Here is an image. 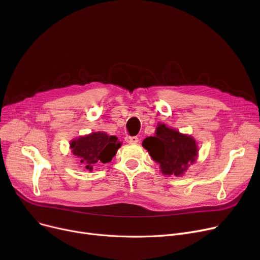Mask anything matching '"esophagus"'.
<instances>
[{
	"label": "esophagus",
	"instance_id": "esophagus-1",
	"mask_svg": "<svg viewBox=\"0 0 260 260\" xmlns=\"http://www.w3.org/2000/svg\"><path fill=\"white\" fill-rule=\"evenodd\" d=\"M125 141L127 143H138L139 142V138L138 137H135V136H126Z\"/></svg>",
	"mask_w": 260,
	"mask_h": 260
}]
</instances>
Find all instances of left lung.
I'll return each instance as SVG.
<instances>
[{
  "label": "left lung",
  "mask_w": 260,
  "mask_h": 260,
  "mask_svg": "<svg viewBox=\"0 0 260 260\" xmlns=\"http://www.w3.org/2000/svg\"><path fill=\"white\" fill-rule=\"evenodd\" d=\"M154 137H147L142 145L165 175L181 176L196 161L198 148L192 136L159 124Z\"/></svg>",
  "instance_id": "obj_1"
}]
</instances>
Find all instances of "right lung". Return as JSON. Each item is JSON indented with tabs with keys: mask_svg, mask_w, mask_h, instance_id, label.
<instances>
[{
	"mask_svg": "<svg viewBox=\"0 0 260 260\" xmlns=\"http://www.w3.org/2000/svg\"><path fill=\"white\" fill-rule=\"evenodd\" d=\"M120 146L116 136H108L102 132L81 136L71 142L73 154L88 171H92L98 163L111 162Z\"/></svg>",
	"mask_w": 260,
	"mask_h": 260,
	"instance_id": "obj_1",
	"label": "right lung"
}]
</instances>
